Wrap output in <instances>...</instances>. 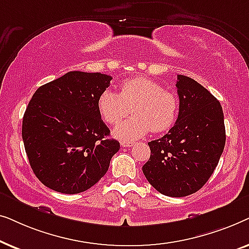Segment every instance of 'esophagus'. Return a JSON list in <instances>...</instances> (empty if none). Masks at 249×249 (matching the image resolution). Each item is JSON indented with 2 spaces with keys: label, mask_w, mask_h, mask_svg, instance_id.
<instances>
[{
  "label": "esophagus",
  "mask_w": 249,
  "mask_h": 249,
  "mask_svg": "<svg viewBox=\"0 0 249 249\" xmlns=\"http://www.w3.org/2000/svg\"><path fill=\"white\" fill-rule=\"evenodd\" d=\"M134 145V142H121V146H124V147H131V146Z\"/></svg>",
  "instance_id": "34e87169"
}]
</instances>
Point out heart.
<instances>
[{
	"label": "heart",
	"mask_w": 249,
	"mask_h": 249,
	"mask_svg": "<svg viewBox=\"0 0 249 249\" xmlns=\"http://www.w3.org/2000/svg\"><path fill=\"white\" fill-rule=\"evenodd\" d=\"M121 122L113 134L122 141H135L149 131H168L179 114V100L172 91L147 77H138L120 85V91L105 89L97 98V110L108 124Z\"/></svg>",
	"instance_id": "1"
}]
</instances>
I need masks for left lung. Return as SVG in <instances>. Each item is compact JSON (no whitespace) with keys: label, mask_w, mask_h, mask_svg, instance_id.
Segmentation results:
<instances>
[{"label":"left lung","mask_w":249,"mask_h":249,"mask_svg":"<svg viewBox=\"0 0 249 249\" xmlns=\"http://www.w3.org/2000/svg\"><path fill=\"white\" fill-rule=\"evenodd\" d=\"M179 114L162 138L148 142L149 160L142 166L148 182L163 195L185 197L205 185L226 144L220 102L192 78L178 74Z\"/></svg>","instance_id":"8db88e82"}]
</instances>
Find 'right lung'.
<instances>
[{
	"label": "right lung",
	"instance_id": "right-lung-1",
	"mask_svg": "<svg viewBox=\"0 0 249 249\" xmlns=\"http://www.w3.org/2000/svg\"><path fill=\"white\" fill-rule=\"evenodd\" d=\"M111 76L70 71L33 95L22 120L29 164L39 181L62 194H79L107 172L120 142L108 139L97 98Z\"/></svg>",
	"mask_w": 249,
	"mask_h": 249
}]
</instances>
